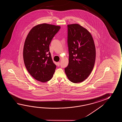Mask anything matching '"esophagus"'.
<instances>
[{
	"label": "esophagus",
	"mask_w": 122,
	"mask_h": 122,
	"mask_svg": "<svg viewBox=\"0 0 122 122\" xmlns=\"http://www.w3.org/2000/svg\"><path fill=\"white\" fill-rule=\"evenodd\" d=\"M57 65L58 66H59L60 65V63L59 62H58L57 63Z\"/></svg>",
	"instance_id": "34e87169"
}]
</instances>
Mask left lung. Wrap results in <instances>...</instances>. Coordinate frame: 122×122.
Wrapping results in <instances>:
<instances>
[{
    "label": "left lung",
    "instance_id": "obj_1",
    "mask_svg": "<svg viewBox=\"0 0 122 122\" xmlns=\"http://www.w3.org/2000/svg\"><path fill=\"white\" fill-rule=\"evenodd\" d=\"M69 63L65 68L68 79L73 83L85 80L95 65L96 51L90 33L78 24L67 25Z\"/></svg>",
    "mask_w": 122,
    "mask_h": 122
}]
</instances>
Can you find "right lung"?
Masks as SVG:
<instances>
[{
  "mask_svg": "<svg viewBox=\"0 0 122 122\" xmlns=\"http://www.w3.org/2000/svg\"><path fill=\"white\" fill-rule=\"evenodd\" d=\"M60 28V26L47 23L38 24L26 37L23 50L24 64L30 74L41 82L50 80L55 73L56 66L49 51V45Z\"/></svg>",
  "mask_w": 122,
  "mask_h": 122,
  "instance_id": "1",
  "label": "right lung"
}]
</instances>
